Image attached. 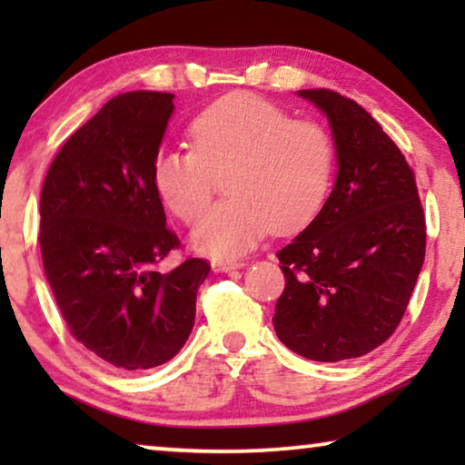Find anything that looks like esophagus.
Segmentation results:
<instances>
[{
	"label": "esophagus",
	"instance_id": "obj_1",
	"mask_svg": "<svg viewBox=\"0 0 465 465\" xmlns=\"http://www.w3.org/2000/svg\"><path fill=\"white\" fill-rule=\"evenodd\" d=\"M241 266H243V262H222V260H213L212 262L213 272H228V271L241 269Z\"/></svg>",
	"mask_w": 465,
	"mask_h": 465
}]
</instances>
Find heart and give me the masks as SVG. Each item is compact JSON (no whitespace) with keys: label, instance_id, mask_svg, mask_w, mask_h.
<instances>
[{"label":"heart","instance_id":"1","mask_svg":"<svg viewBox=\"0 0 465 465\" xmlns=\"http://www.w3.org/2000/svg\"><path fill=\"white\" fill-rule=\"evenodd\" d=\"M193 150H164L152 183L164 207L186 224L199 220L213 175L229 171L232 199L203 216L190 245L213 260H234L266 232H288L313 218L332 186L336 150L313 120L252 93H231L207 105L188 129Z\"/></svg>","mask_w":465,"mask_h":465}]
</instances>
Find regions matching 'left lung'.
<instances>
[{"label":"left lung","mask_w":465,"mask_h":465,"mask_svg":"<svg viewBox=\"0 0 465 465\" xmlns=\"http://www.w3.org/2000/svg\"><path fill=\"white\" fill-rule=\"evenodd\" d=\"M328 118L336 182L315 220L277 252L285 275L272 326L315 361L371 353L398 328L425 258L415 173L381 124L326 88L298 91Z\"/></svg>","instance_id":"left-lung-1"}]
</instances>
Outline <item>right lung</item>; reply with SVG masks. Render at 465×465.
Segmentation results:
<instances>
[{"mask_svg":"<svg viewBox=\"0 0 465 465\" xmlns=\"http://www.w3.org/2000/svg\"><path fill=\"white\" fill-rule=\"evenodd\" d=\"M175 94L114 97L50 164L40 199L44 272L69 330L123 371L161 366L194 326L209 264L188 258L167 275L154 264L180 239L152 183Z\"/></svg>","mask_w":465,"mask_h":465,"instance_id":"obj_1","label":"right lung"}]
</instances>
